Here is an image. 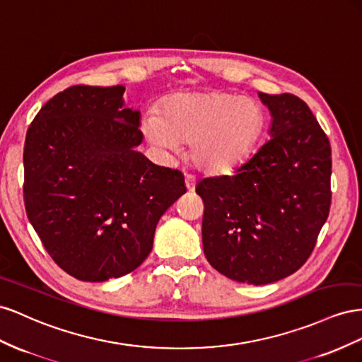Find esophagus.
<instances>
[{"label":"esophagus","instance_id":"1","mask_svg":"<svg viewBox=\"0 0 362 362\" xmlns=\"http://www.w3.org/2000/svg\"><path fill=\"white\" fill-rule=\"evenodd\" d=\"M185 185H187V189L189 192H192L195 189V179L192 177V175H187V177H185Z\"/></svg>","mask_w":362,"mask_h":362}]
</instances>
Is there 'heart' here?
Returning <instances> with one entry per match:
<instances>
[{
  "label": "heart",
  "mask_w": 362,
  "mask_h": 362,
  "mask_svg": "<svg viewBox=\"0 0 362 362\" xmlns=\"http://www.w3.org/2000/svg\"><path fill=\"white\" fill-rule=\"evenodd\" d=\"M259 103L230 92L175 94L165 101L162 117L148 115L144 132L154 146L177 151L188 142L189 160L212 177L229 175L250 159L265 130Z\"/></svg>",
  "instance_id": "heart-1"
}]
</instances>
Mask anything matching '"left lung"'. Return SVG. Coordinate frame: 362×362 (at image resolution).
<instances>
[{"mask_svg":"<svg viewBox=\"0 0 362 362\" xmlns=\"http://www.w3.org/2000/svg\"><path fill=\"white\" fill-rule=\"evenodd\" d=\"M259 98L272 113L270 141L235 175L203 179V250L236 282L265 285L300 268L330 208V144L306 103L293 94Z\"/></svg>","mask_w":362,"mask_h":362,"instance_id":"obj_1","label":"left lung"}]
</instances>
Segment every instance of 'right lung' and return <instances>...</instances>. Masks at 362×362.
<instances>
[{
	"label": "right lung",
	"mask_w": 362,
	"mask_h": 362,
	"mask_svg": "<svg viewBox=\"0 0 362 362\" xmlns=\"http://www.w3.org/2000/svg\"><path fill=\"white\" fill-rule=\"evenodd\" d=\"M117 85L71 86L30 124L24 202L33 229L62 270L105 282L138 268L160 216L187 192L183 174L150 162L141 112Z\"/></svg>",
	"instance_id": "1"
}]
</instances>
